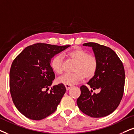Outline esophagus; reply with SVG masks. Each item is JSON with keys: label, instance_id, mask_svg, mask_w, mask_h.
Segmentation results:
<instances>
[{"label": "esophagus", "instance_id": "34e87169", "mask_svg": "<svg viewBox=\"0 0 134 134\" xmlns=\"http://www.w3.org/2000/svg\"><path fill=\"white\" fill-rule=\"evenodd\" d=\"M65 87L66 88V90H67L68 91V90H69L72 87V85H65Z\"/></svg>", "mask_w": 134, "mask_h": 134}]
</instances>
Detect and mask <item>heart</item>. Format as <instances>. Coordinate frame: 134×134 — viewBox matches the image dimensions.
I'll return each instance as SVG.
<instances>
[{"label": "heart", "instance_id": "b5f03b06", "mask_svg": "<svg viewBox=\"0 0 134 134\" xmlns=\"http://www.w3.org/2000/svg\"><path fill=\"white\" fill-rule=\"evenodd\" d=\"M67 55L77 62L75 68V72L67 73L57 79V82L64 85H72L77 83L82 80L85 77L90 79L95 75L98 68L97 59L82 48L70 51ZM63 57L61 54H57L52 57L51 61V67L57 74L63 72Z\"/></svg>", "mask_w": 134, "mask_h": 134}]
</instances>
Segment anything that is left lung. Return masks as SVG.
Listing matches in <instances>:
<instances>
[{"label":"left lung","mask_w":134,"mask_h":134,"mask_svg":"<svg viewBox=\"0 0 134 134\" xmlns=\"http://www.w3.org/2000/svg\"><path fill=\"white\" fill-rule=\"evenodd\" d=\"M92 47L98 62L95 75L88 82L93 90L80 87L81 94L77 100L79 109L92 118H102L111 114L118 107L122 98L125 84V71L121 59L109 47L96 43L83 44Z\"/></svg>","instance_id":"8db88e82"}]
</instances>
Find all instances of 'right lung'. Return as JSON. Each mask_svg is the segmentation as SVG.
<instances>
[{
    "mask_svg": "<svg viewBox=\"0 0 134 134\" xmlns=\"http://www.w3.org/2000/svg\"><path fill=\"white\" fill-rule=\"evenodd\" d=\"M69 46L34 44L13 60L10 70V91L15 106L27 118L41 120L56 110L66 88L60 83L47 93L55 79L51 59Z\"/></svg>",
    "mask_w": 134,
    "mask_h": 134,
    "instance_id": "add662e5",
    "label": "right lung"
}]
</instances>
